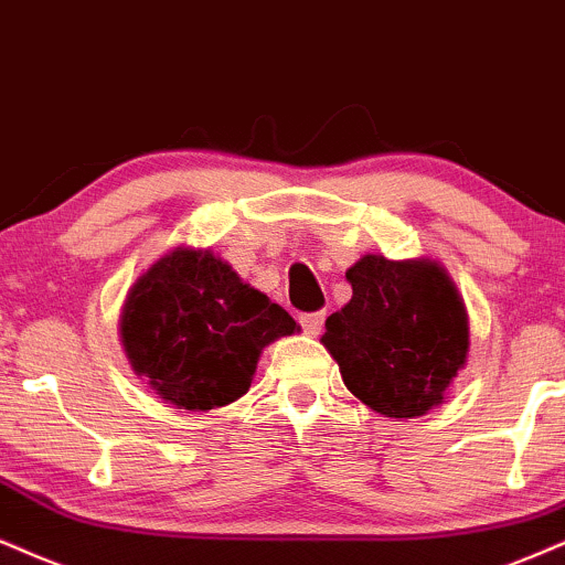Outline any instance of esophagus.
<instances>
[{"label":"esophagus","instance_id":"1","mask_svg":"<svg viewBox=\"0 0 565 565\" xmlns=\"http://www.w3.org/2000/svg\"><path fill=\"white\" fill-rule=\"evenodd\" d=\"M298 322H301V330L306 335H319L324 327V315L322 311H315V315H301L298 317Z\"/></svg>","mask_w":565,"mask_h":565}]
</instances>
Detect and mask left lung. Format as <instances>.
<instances>
[{
  "mask_svg": "<svg viewBox=\"0 0 565 565\" xmlns=\"http://www.w3.org/2000/svg\"><path fill=\"white\" fill-rule=\"evenodd\" d=\"M351 301L327 317L322 343L345 387L393 419L443 403L463 366L469 322L456 285L429 259L390 262L369 254L345 271Z\"/></svg>",
  "mask_w": 565,
  "mask_h": 565,
  "instance_id": "1",
  "label": "left lung"
}]
</instances>
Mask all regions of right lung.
<instances>
[{
  "label": "right lung",
  "instance_id": "add662e5",
  "mask_svg": "<svg viewBox=\"0 0 565 565\" xmlns=\"http://www.w3.org/2000/svg\"><path fill=\"white\" fill-rule=\"evenodd\" d=\"M294 317L209 250L175 248L130 288L122 345L157 395L185 411L238 401L264 345L290 335Z\"/></svg>",
  "mask_w": 565,
  "mask_h": 565
}]
</instances>
